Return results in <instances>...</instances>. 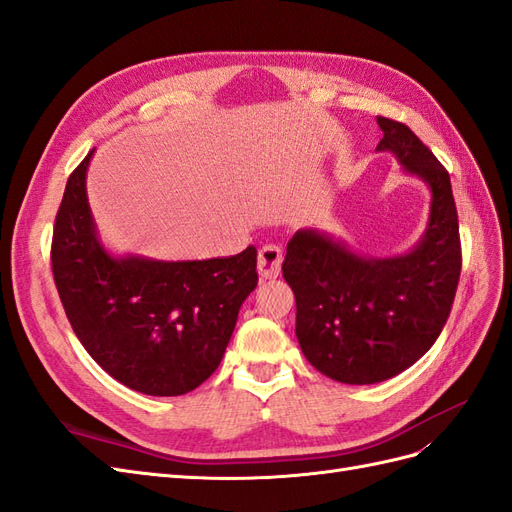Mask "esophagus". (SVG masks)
<instances>
[{
  "label": "esophagus",
  "mask_w": 512,
  "mask_h": 512,
  "mask_svg": "<svg viewBox=\"0 0 512 512\" xmlns=\"http://www.w3.org/2000/svg\"><path fill=\"white\" fill-rule=\"evenodd\" d=\"M284 254L277 245H265L258 252V273L262 280H275L282 273Z\"/></svg>",
  "instance_id": "esophagus-1"
}]
</instances>
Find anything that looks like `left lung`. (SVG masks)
I'll list each match as a JSON object with an SVG mask.
<instances>
[{
  "mask_svg": "<svg viewBox=\"0 0 512 512\" xmlns=\"http://www.w3.org/2000/svg\"><path fill=\"white\" fill-rule=\"evenodd\" d=\"M382 141L404 173L429 192L423 237L397 256H365L318 228L288 241L284 280L297 301V339L320 374L376 384L414 365L442 333L461 273L451 177L408 126L378 117Z\"/></svg>",
  "mask_w": 512,
  "mask_h": 512,
  "instance_id": "obj_1",
  "label": "left lung"
}]
</instances>
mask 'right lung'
<instances>
[{
	"label": "right lung",
	"mask_w": 512,
	"mask_h": 512,
	"mask_svg": "<svg viewBox=\"0 0 512 512\" xmlns=\"http://www.w3.org/2000/svg\"><path fill=\"white\" fill-rule=\"evenodd\" d=\"M91 156L70 175L53 228V277L66 316L91 359L128 389L190 393L218 369L258 284L256 247L207 260L111 254L87 200Z\"/></svg>",
	"instance_id": "add662e5"
}]
</instances>
